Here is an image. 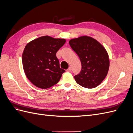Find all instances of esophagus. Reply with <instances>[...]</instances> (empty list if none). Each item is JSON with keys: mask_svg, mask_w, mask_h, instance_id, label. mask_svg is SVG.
Wrapping results in <instances>:
<instances>
[{"mask_svg": "<svg viewBox=\"0 0 133 133\" xmlns=\"http://www.w3.org/2000/svg\"><path fill=\"white\" fill-rule=\"evenodd\" d=\"M71 71V68L70 67H69L68 69H66V71L67 72H70Z\"/></svg>", "mask_w": 133, "mask_h": 133, "instance_id": "esophagus-1", "label": "esophagus"}]
</instances>
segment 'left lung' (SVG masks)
<instances>
[{
  "instance_id": "left-lung-1",
  "label": "left lung",
  "mask_w": 133,
  "mask_h": 133,
  "mask_svg": "<svg viewBox=\"0 0 133 133\" xmlns=\"http://www.w3.org/2000/svg\"><path fill=\"white\" fill-rule=\"evenodd\" d=\"M69 43L82 63L81 71L74 76L76 82L89 89L98 86L105 78L109 68V59L105 48L88 36L72 39Z\"/></svg>"
}]
</instances>
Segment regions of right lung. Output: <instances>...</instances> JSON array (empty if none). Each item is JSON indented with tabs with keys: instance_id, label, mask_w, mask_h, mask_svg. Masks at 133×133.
Instances as JSON below:
<instances>
[{
	"instance_id": "1",
	"label": "right lung",
	"mask_w": 133,
	"mask_h": 133,
	"mask_svg": "<svg viewBox=\"0 0 133 133\" xmlns=\"http://www.w3.org/2000/svg\"><path fill=\"white\" fill-rule=\"evenodd\" d=\"M65 42L64 39L43 36L26 44L22 55L23 66L35 86L47 89L58 83L65 70L60 68L56 53Z\"/></svg>"
}]
</instances>
